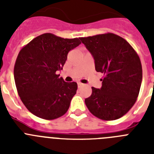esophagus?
Segmentation results:
<instances>
[{
  "label": "esophagus",
  "mask_w": 154,
  "mask_h": 154,
  "mask_svg": "<svg viewBox=\"0 0 154 154\" xmlns=\"http://www.w3.org/2000/svg\"><path fill=\"white\" fill-rule=\"evenodd\" d=\"M82 85H83V84L81 83V82H78V87H79V88H80V87L82 86Z\"/></svg>",
  "instance_id": "1"
}]
</instances>
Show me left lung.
Listing matches in <instances>:
<instances>
[{
    "mask_svg": "<svg viewBox=\"0 0 154 154\" xmlns=\"http://www.w3.org/2000/svg\"><path fill=\"white\" fill-rule=\"evenodd\" d=\"M95 61L96 72L104 75L102 87H92L85 99L87 108L103 120L122 117L136 103L143 71L138 55L125 39L112 33L80 38Z\"/></svg>",
    "mask_w": 154,
    "mask_h": 154,
    "instance_id": "8db88e82",
    "label": "left lung"
}]
</instances>
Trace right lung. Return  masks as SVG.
<instances>
[{
    "label": "right lung",
    "instance_id": "1",
    "mask_svg": "<svg viewBox=\"0 0 154 154\" xmlns=\"http://www.w3.org/2000/svg\"><path fill=\"white\" fill-rule=\"evenodd\" d=\"M80 44L79 38L45 33L20 51L14 76L19 96L31 113L55 119L67 112L78 86L75 82L64 81L56 72L62 69L69 51Z\"/></svg>",
    "mask_w": 154,
    "mask_h": 154
}]
</instances>
